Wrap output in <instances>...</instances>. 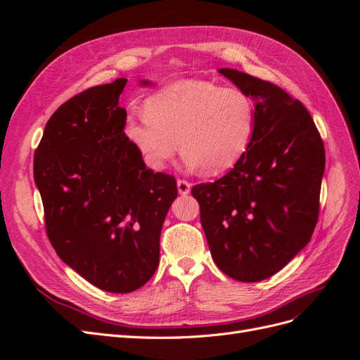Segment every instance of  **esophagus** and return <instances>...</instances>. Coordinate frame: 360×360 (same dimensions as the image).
<instances>
[{"mask_svg":"<svg viewBox=\"0 0 360 360\" xmlns=\"http://www.w3.org/2000/svg\"><path fill=\"white\" fill-rule=\"evenodd\" d=\"M177 188L181 195H188L191 192V183L188 180L180 179V180H177Z\"/></svg>","mask_w":360,"mask_h":360,"instance_id":"34e87169","label":"esophagus"}]
</instances>
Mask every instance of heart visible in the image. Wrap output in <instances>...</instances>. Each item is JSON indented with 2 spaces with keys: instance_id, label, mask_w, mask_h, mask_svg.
<instances>
[{
  "instance_id": "b5f03b06",
  "label": "heart",
  "mask_w": 360,
  "mask_h": 360,
  "mask_svg": "<svg viewBox=\"0 0 360 360\" xmlns=\"http://www.w3.org/2000/svg\"><path fill=\"white\" fill-rule=\"evenodd\" d=\"M144 112L130 115L124 132L153 169L165 168L180 143L188 167L225 172L243 158L255 130V105L245 91L204 79L155 93Z\"/></svg>"
}]
</instances>
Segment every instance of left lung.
Returning <instances> with one entry per match:
<instances>
[{
	"label": "left lung",
	"mask_w": 360,
	"mask_h": 360,
	"mask_svg": "<svg viewBox=\"0 0 360 360\" xmlns=\"http://www.w3.org/2000/svg\"><path fill=\"white\" fill-rule=\"evenodd\" d=\"M257 101L243 158L213 183L192 188L216 266L240 282L285 267L311 240L320 213L324 144L311 114L275 84L219 70Z\"/></svg>",
	"instance_id": "8db88e82"
}]
</instances>
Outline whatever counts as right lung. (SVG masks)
<instances>
[{
    "label": "right lung",
    "mask_w": 360,
    "mask_h": 360,
    "mask_svg": "<svg viewBox=\"0 0 360 360\" xmlns=\"http://www.w3.org/2000/svg\"><path fill=\"white\" fill-rule=\"evenodd\" d=\"M124 85L120 78L64 102L34 153L52 248L90 284L111 292L135 291L153 276L162 225L177 197L176 177L148 169L123 132Z\"/></svg>",
    "instance_id": "obj_1"
}]
</instances>
